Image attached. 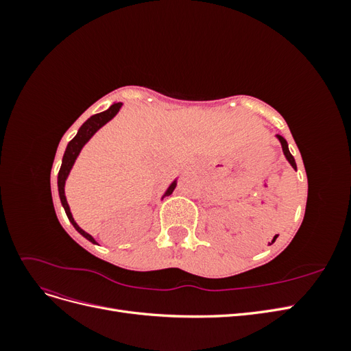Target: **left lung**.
<instances>
[{"instance_id":"8db88e82","label":"left lung","mask_w":351,"mask_h":351,"mask_svg":"<svg viewBox=\"0 0 351 351\" xmlns=\"http://www.w3.org/2000/svg\"><path fill=\"white\" fill-rule=\"evenodd\" d=\"M278 139H280V142H281V146H282V151H284V155H285V158L289 159V162L291 164V167L295 169L297 168V165H295V161H294V158H293V155L290 154V151H289V145H287V142H285V139L282 136H278Z\"/></svg>"}]
</instances>
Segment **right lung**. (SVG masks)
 I'll list each match as a JSON object with an SVG mask.
<instances>
[{
  "label": "right lung",
  "mask_w": 351,
  "mask_h": 351,
  "mask_svg": "<svg viewBox=\"0 0 351 351\" xmlns=\"http://www.w3.org/2000/svg\"><path fill=\"white\" fill-rule=\"evenodd\" d=\"M121 105H123V104H120V102H119V104H114V105H111V107H110L107 111L99 112V114H95V115L90 117V119H89L88 121L83 123V125L79 129L77 134L74 136L73 139L69 142L67 149H66V152H64V156H62L61 168H60V171H58V193H60L61 204H62V206H64L66 214H67L70 222L73 224V227L76 228L83 237H86V239H88L89 241H92V243H97V241H95L93 237H92L90 234H88L86 231H83V230L76 224V222H74V219H73V217H71V212H70V208H69V204H67V199H66V195H64V184H66V178H67L69 173H70V169H71L74 161H76V158H77L79 152L82 151L83 145L86 143V142L90 139V137H92L95 133H97V130H99L105 123H108V121L112 119V117H114L117 112H119V110L121 108ZM174 189H176V182L168 187L165 195H171Z\"/></svg>",
  "instance_id": "1"
}]
</instances>
